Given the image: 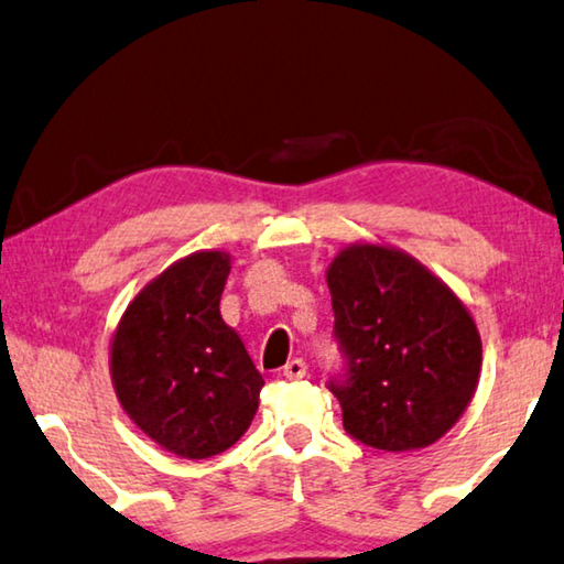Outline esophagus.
Masks as SVG:
<instances>
[{"label":"esophagus","mask_w":564,"mask_h":564,"mask_svg":"<svg viewBox=\"0 0 564 564\" xmlns=\"http://www.w3.org/2000/svg\"><path fill=\"white\" fill-rule=\"evenodd\" d=\"M305 373H308V362H305L303 358H293L285 362V368H283V376L289 380H301V378H305Z\"/></svg>","instance_id":"1"}]
</instances>
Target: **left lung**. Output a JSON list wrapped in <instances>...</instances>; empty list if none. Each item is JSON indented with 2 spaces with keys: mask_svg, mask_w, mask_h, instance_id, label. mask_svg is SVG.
Listing matches in <instances>:
<instances>
[{
  "mask_svg": "<svg viewBox=\"0 0 564 564\" xmlns=\"http://www.w3.org/2000/svg\"><path fill=\"white\" fill-rule=\"evenodd\" d=\"M348 376L330 383L343 427L370 447L433 445L477 390L482 343L467 305L403 248L356 241L326 271Z\"/></svg>",
  "mask_w": 564,
  "mask_h": 564,
  "instance_id": "obj_1",
  "label": "left lung"
}]
</instances>
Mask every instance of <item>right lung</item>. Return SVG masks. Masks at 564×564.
Returning a JSON list of instances; mask_svg holds the SVG:
<instances>
[{
  "label": "right lung",
  "mask_w": 564,
  "mask_h": 564,
  "mask_svg": "<svg viewBox=\"0 0 564 564\" xmlns=\"http://www.w3.org/2000/svg\"><path fill=\"white\" fill-rule=\"evenodd\" d=\"M226 251L188 253L133 295L109 346L111 386L141 433L186 460L241 437L259 410L263 376L221 318Z\"/></svg>",
  "instance_id": "right-lung-1"
}]
</instances>
